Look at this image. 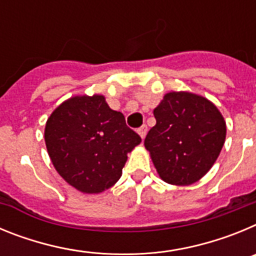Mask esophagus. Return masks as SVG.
Listing matches in <instances>:
<instances>
[{"instance_id":"34e87169","label":"esophagus","mask_w":256,"mask_h":256,"mask_svg":"<svg viewBox=\"0 0 256 256\" xmlns=\"http://www.w3.org/2000/svg\"><path fill=\"white\" fill-rule=\"evenodd\" d=\"M138 134L141 136V138H144L146 137V133H148V126H140L138 130H137Z\"/></svg>"}]
</instances>
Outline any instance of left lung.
Masks as SVG:
<instances>
[{
  "instance_id": "obj_1",
  "label": "left lung",
  "mask_w": 256,
  "mask_h": 256,
  "mask_svg": "<svg viewBox=\"0 0 256 256\" xmlns=\"http://www.w3.org/2000/svg\"><path fill=\"white\" fill-rule=\"evenodd\" d=\"M154 115L144 146L160 177L178 186L200 180L224 144L226 122L218 108L198 94L170 92Z\"/></svg>"
}]
</instances>
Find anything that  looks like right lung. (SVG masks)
<instances>
[{
	"label": "right lung",
	"instance_id": "right-lung-1",
	"mask_svg": "<svg viewBox=\"0 0 256 256\" xmlns=\"http://www.w3.org/2000/svg\"><path fill=\"white\" fill-rule=\"evenodd\" d=\"M44 141L61 177L79 191L98 194L118 182L126 154L141 137L105 97L94 94L61 104L47 120Z\"/></svg>",
	"mask_w": 256,
	"mask_h": 256
}]
</instances>
